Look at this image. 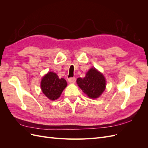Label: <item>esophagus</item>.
I'll return each instance as SVG.
<instances>
[{
  "instance_id": "esophagus-1",
  "label": "esophagus",
  "mask_w": 148,
  "mask_h": 148,
  "mask_svg": "<svg viewBox=\"0 0 148 148\" xmlns=\"http://www.w3.org/2000/svg\"><path fill=\"white\" fill-rule=\"evenodd\" d=\"M68 82H69V83H70L73 84V83H75V82H76V78H75V77H73V78H69V79H68Z\"/></svg>"
}]
</instances>
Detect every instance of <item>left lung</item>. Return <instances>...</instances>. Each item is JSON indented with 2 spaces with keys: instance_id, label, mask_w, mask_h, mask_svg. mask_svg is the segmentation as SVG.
Instances as JSON below:
<instances>
[{
  "instance_id": "left-lung-1",
  "label": "left lung",
  "mask_w": 148,
  "mask_h": 148,
  "mask_svg": "<svg viewBox=\"0 0 148 148\" xmlns=\"http://www.w3.org/2000/svg\"><path fill=\"white\" fill-rule=\"evenodd\" d=\"M77 83L82 90L92 99L99 97L106 89V78L95 68L89 69L85 77L78 78Z\"/></svg>"
}]
</instances>
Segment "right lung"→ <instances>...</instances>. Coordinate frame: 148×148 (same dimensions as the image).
<instances>
[{"mask_svg": "<svg viewBox=\"0 0 148 148\" xmlns=\"http://www.w3.org/2000/svg\"><path fill=\"white\" fill-rule=\"evenodd\" d=\"M66 86V80L64 78H59L53 72L46 74L41 82V90L44 95L52 101L57 99Z\"/></svg>", "mask_w": 148, "mask_h": 148, "instance_id": "1", "label": "right lung"}]
</instances>
